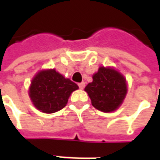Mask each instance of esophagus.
<instances>
[{
    "instance_id": "obj_1",
    "label": "esophagus",
    "mask_w": 160,
    "mask_h": 160,
    "mask_svg": "<svg viewBox=\"0 0 160 160\" xmlns=\"http://www.w3.org/2000/svg\"><path fill=\"white\" fill-rule=\"evenodd\" d=\"M84 85H85V83H83V82L78 83V86H79V88H80V89H83V88H84Z\"/></svg>"
}]
</instances>
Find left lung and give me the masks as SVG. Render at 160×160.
<instances>
[{"label": "left lung", "instance_id": "left-lung-1", "mask_svg": "<svg viewBox=\"0 0 160 160\" xmlns=\"http://www.w3.org/2000/svg\"><path fill=\"white\" fill-rule=\"evenodd\" d=\"M84 91L93 107L108 113L117 110L123 103L127 93V83L125 77L114 68L100 67Z\"/></svg>", "mask_w": 160, "mask_h": 160}]
</instances>
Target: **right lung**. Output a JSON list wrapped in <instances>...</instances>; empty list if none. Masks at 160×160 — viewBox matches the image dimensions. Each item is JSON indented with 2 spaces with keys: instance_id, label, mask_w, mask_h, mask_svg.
Returning a JSON list of instances; mask_svg holds the SVG:
<instances>
[{
  "instance_id": "right-lung-1",
  "label": "right lung",
  "mask_w": 160,
  "mask_h": 160,
  "mask_svg": "<svg viewBox=\"0 0 160 160\" xmlns=\"http://www.w3.org/2000/svg\"><path fill=\"white\" fill-rule=\"evenodd\" d=\"M78 85L55 69H42L33 77L28 94L34 107L43 113H55L67 105Z\"/></svg>"
}]
</instances>
